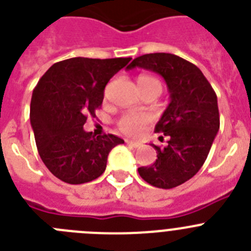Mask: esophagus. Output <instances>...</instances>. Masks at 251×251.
Segmentation results:
<instances>
[{
  "mask_svg": "<svg viewBox=\"0 0 251 251\" xmlns=\"http://www.w3.org/2000/svg\"><path fill=\"white\" fill-rule=\"evenodd\" d=\"M126 144H127L128 146H131V148H134V149L140 148V145H141L139 141H134V140H126Z\"/></svg>",
  "mask_w": 251,
  "mask_h": 251,
  "instance_id": "obj_1",
  "label": "esophagus"
}]
</instances>
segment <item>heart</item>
<instances>
[{
  "label": "heart",
  "instance_id": "obj_1",
  "mask_svg": "<svg viewBox=\"0 0 251 251\" xmlns=\"http://www.w3.org/2000/svg\"><path fill=\"white\" fill-rule=\"evenodd\" d=\"M137 86H139L140 90H156L159 94L162 90L161 82L156 77H153V76L150 75L139 76L137 77ZM148 121L149 119L146 115L128 112V114L123 115L119 119L117 126H119L120 131H123L124 134L135 136V135H139L144 130Z\"/></svg>",
  "mask_w": 251,
  "mask_h": 251
}]
</instances>
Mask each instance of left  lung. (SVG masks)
<instances>
[{
	"mask_svg": "<svg viewBox=\"0 0 251 251\" xmlns=\"http://www.w3.org/2000/svg\"><path fill=\"white\" fill-rule=\"evenodd\" d=\"M135 67L161 75L170 92V103L155 126L156 132L169 136L168 145L151 144L156 161L137 171L148 184L173 189L190 180L209 155L220 127L218 98L198 66L173 53L142 55L127 70Z\"/></svg>",
	"mask_w": 251,
	"mask_h": 251,
	"instance_id": "8db88e82",
	"label": "left lung"
}]
</instances>
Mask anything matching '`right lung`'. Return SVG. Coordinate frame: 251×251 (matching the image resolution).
<instances>
[{
  "mask_svg": "<svg viewBox=\"0 0 251 251\" xmlns=\"http://www.w3.org/2000/svg\"><path fill=\"white\" fill-rule=\"evenodd\" d=\"M131 57H74L56 62L32 92L31 126L42 161L57 179L72 185L98 179L109 152L124 140L112 134L95 136L83 130L87 116L103 100L110 78Z\"/></svg>",
  "mask_w": 251,
  "mask_h": 251,
  "instance_id": "obj_1",
  "label": "right lung"
}]
</instances>
